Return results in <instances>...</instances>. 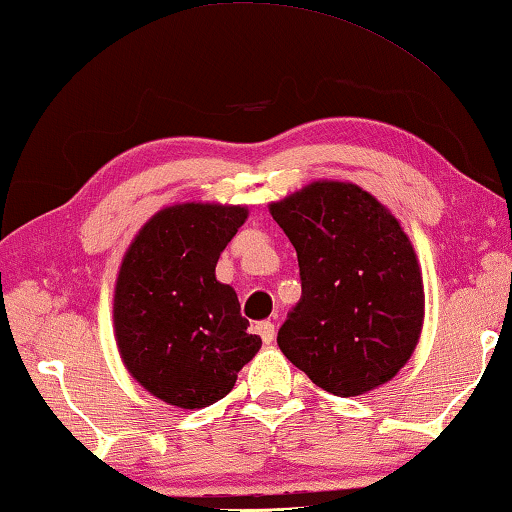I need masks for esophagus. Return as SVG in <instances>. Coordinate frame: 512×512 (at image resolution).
<instances>
[{
	"label": "esophagus",
	"mask_w": 512,
	"mask_h": 512,
	"mask_svg": "<svg viewBox=\"0 0 512 512\" xmlns=\"http://www.w3.org/2000/svg\"><path fill=\"white\" fill-rule=\"evenodd\" d=\"M255 333L266 342V345H271L273 338H275V324H273L271 320L257 322V324H255Z\"/></svg>",
	"instance_id": "34e87169"
}]
</instances>
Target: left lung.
Returning a JSON list of instances; mask_svg holds the SVG:
<instances>
[{
	"instance_id": "1",
	"label": "left lung",
	"mask_w": 512,
	"mask_h": 512,
	"mask_svg": "<svg viewBox=\"0 0 512 512\" xmlns=\"http://www.w3.org/2000/svg\"><path fill=\"white\" fill-rule=\"evenodd\" d=\"M300 264L302 297L277 331L315 385L358 396L396 376L421 336L423 280L401 224L353 183L322 181L271 203Z\"/></svg>"
}]
</instances>
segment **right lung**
Here are the masks:
<instances>
[{"instance_id": "add662e5", "label": "right lung", "mask_w": 512, "mask_h": 512, "mask_svg": "<svg viewBox=\"0 0 512 512\" xmlns=\"http://www.w3.org/2000/svg\"><path fill=\"white\" fill-rule=\"evenodd\" d=\"M246 208L183 203L147 221L120 266L116 342L125 367L161 401L199 410L224 398L262 347L215 266Z\"/></svg>"}]
</instances>
